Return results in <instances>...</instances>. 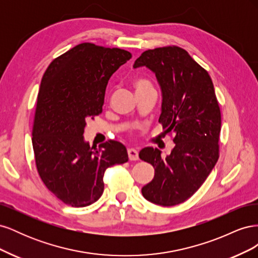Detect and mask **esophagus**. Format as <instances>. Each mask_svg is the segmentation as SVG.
I'll return each instance as SVG.
<instances>
[{
  "label": "esophagus",
  "instance_id": "34e87169",
  "mask_svg": "<svg viewBox=\"0 0 258 258\" xmlns=\"http://www.w3.org/2000/svg\"><path fill=\"white\" fill-rule=\"evenodd\" d=\"M128 156L130 160H138L139 159V153L135 148H129L128 150Z\"/></svg>",
  "mask_w": 258,
  "mask_h": 258
}]
</instances>
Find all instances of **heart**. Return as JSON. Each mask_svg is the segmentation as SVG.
Segmentation results:
<instances>
[{
  "instance_id": "heart-1",
  "label": "heart",
  "mask_w": 258,
  "mask_h": 258,
  "mask_svg": "<svg viewBox=\"0 0 258 258\" xmlns=\"http://www.w3.org/2000/svg\"><path fill=\"white\" fill-rule=\"evenodd\" d=\"M132 85H134V87L137 91V93L141 92V91H144L146 89H150V88H153L152 84L148 82L147 80L145 79H136L134 82H132Z\"/></svg>"
}]
</instances>
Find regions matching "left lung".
<instances>
[{
	"label": "left lung",
	"instance_id": "left-lung-1",
	"mask_svg": "<svg viewBox=\"0 0 258 258\" xmlns=\"http://www.w3.org/2000/svg\"><path fill=\"white\" fill-rule=\"evenodd\" d=\"M139 67L157 77L162 91L159 122L175 143L166 158L158 148L140 152V159L155 168L142 195L156 205L176 206L200 188L220 157V105L207 70L178 46L145 50L135 62L134 68Z\"/></svg>",
	"mask_w": 258,
	"mask_h": 258
}]
</instances>
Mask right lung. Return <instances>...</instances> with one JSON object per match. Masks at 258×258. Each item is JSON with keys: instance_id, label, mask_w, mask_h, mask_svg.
<instances>
[{"instance_id": "add662e5", "label": "right lung", "mask_w": 258, "mask_h": 258, "mask_svg": "<svg viewBox=\"0 0 258 258\" xmlns=\"http://www.w3.org/2000/svg\"><path fill=\"white\" fill-rule=\"evenodd\" d=\"M131 57L124 49L82 43L53 59L43 75L32 128L35 165L45 186L68 206L96 202L105 170L128 161L121 143L90 147L83 135L87 121L102 113L110 77Z\"/></svg>"}]
</instances>
